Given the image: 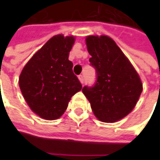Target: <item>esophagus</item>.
Masks as SVG:
<instances>
[{"label": "esophagus", "mask_w": 160, "mask_h": 160, "mask_svg": "<svg viewBox=\"0 0 160 160\" xmlns=\"http://www.w3.org/2000/svg\"><path fill=\"white\" fill-rule=\"evenodd\" d=\"M78 78H79V80H80V83L83 84L84 83V77H83V75H81V74H80V75H79V76H78Z\"/></svg>", "instance_id": "esophagus-1"}]
</instances>
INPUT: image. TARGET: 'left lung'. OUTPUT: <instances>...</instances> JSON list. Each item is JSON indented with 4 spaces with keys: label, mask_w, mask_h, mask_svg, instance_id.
Instances as JSON below:
<instances>
[{
    "label": "left lung",
    "mask_w": 160,
    "mask_h": 160,
    "mask_svg": "<svg viewBox=\"0 0 160 160\" xmlns=\"http://www.w3.org/2000/svg\"><path fill=\"white\" fill-rule=\"evenodd\" d=\"M87 50L97 80L83 87L94 115L102 122H115L130 113L142 92L139 74L113 39L88 36Z\"/></svg>",
    "instance_id": "obj_1"
}]
</instances>
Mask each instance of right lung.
<instances>
[{
	"instance_id": "obj_1",
	"label": "right lung",
	"mask_w": 160,
	"mask_h": 160,
	"mask_svg": "<svg viewBox=\"0 0 160 160\" xmlns=\"http://www.w3.org/2000/svg\"><path fill=\"white\" fill-rule=\"evenodd\" d=\"M73 43V36H54L34 54L19 75L26 103L45 120L61 118L72 96L82 88L68 60Z\"/></svg>"
}]
</instances>
